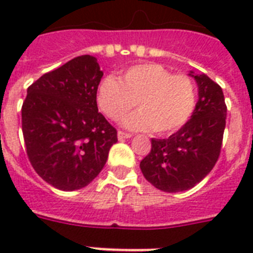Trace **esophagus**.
I'll use <instances>...</instances> for the list:
<instances>
[{"label":"esophagus","mask_w":253,"mask_h":253,"mask_svg":"<svg viewBox=\"0 0 253 253\" xmlns=\"http://www.w3.org/2000/svg\"><path fill=\"white\" fill-rule=\"evenodd\" d=\"M132 135L128 134V132H125V131H118V139L119 140H123V139L131 138Z\"/></svg>","instance_id":"34e87169"}]
</instances>
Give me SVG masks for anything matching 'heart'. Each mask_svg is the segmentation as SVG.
<instances>
[{
  "instance_id": "b5f03b06",
  "label": "heart",
  "mask_w": 253,
  "mask_h": 253,
  "mask_svg": "<svg viewBox=\"0 0 253 253\" xmlns=\"http://www.w3.org/2000/svg\"><path fill=\"white\" fill-rule=\"evenodd\" d=\"M135 103L139 110L123 119V126L173 134L186 125L196 110V83L188 75H173L155 63L134 65L121 79L106 76L99 83L97 105L107 118L118 121Z\"/></svg>"
}]
</instances>
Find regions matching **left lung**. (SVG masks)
<instances>
[{
    "label": "left lung",
    "instance_id": "obj_1",
    "mask_svg": "<svg viewBox=\"0 0 253 253\" xmlns=\"http://www.w3.org/2000/svg\"><path fill=\"white\" fill-rule=\"evenodd\" d=\"M189 76L198 85L196 110L168 139H152L151 152L140 162L146 180L167 193L196 186L214 168L222 148L227 115L222 87L206 75Z\"/></svg>",
    "mask_w": 253,
    "mask_h": 253
}]
</instances>
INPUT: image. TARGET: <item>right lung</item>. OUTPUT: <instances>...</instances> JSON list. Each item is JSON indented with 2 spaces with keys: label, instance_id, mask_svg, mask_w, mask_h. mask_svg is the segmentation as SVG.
<instances>
[{
  "label": "right lung",
  "instance_id": "1",
  "mask_svg": "<svg viewBox=\"0 0 253 253\" xmlns=\"http://www.w3.org/2000/svg\"><path fill=\"white\" fill-rule=\"evenodd\" d=\"M102 76L97 59L83 55L27 89L22 106L26 152L35 172L60 190L90 184L118 140L117 130L97 107Z\"/></svg>",
  "mask_w": 253,
  "mask_h": 253
}]
</instances>
